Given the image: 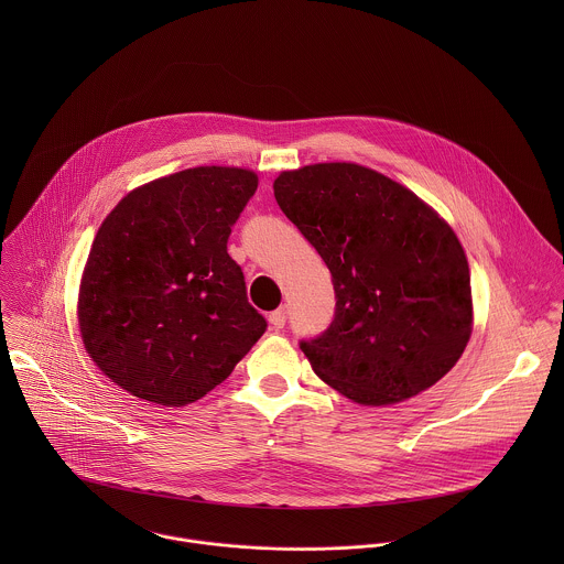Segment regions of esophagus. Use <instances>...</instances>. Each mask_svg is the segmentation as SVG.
Returning a JSON list of instances; mask_svg holds the SVG:
<instances>
[{"label": "esophagus", "instance_id": "1", "mask_svg": "<svg viewBox=\"0 0 564 564\" xmlns=\"http://www.w3.org/2000/svg\"><path fill=\"white\" fill-rule=\"evenodd\" d=\"M286 317H289V313H286V308L282 306V308H278V311H273V313L269 315V322H271V325H273L275 329H280V327L286 325Z\"/></svg>", "mask_w": 564, "mask_h": 564}]
</instances>
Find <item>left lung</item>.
I'll return each mask as SVG.
<instances>
[{
  "mask_svg": "<svg viewBox=\"0 0 564 564\" xmlns=\"http://www.w3.org/2000/svg\"><path fill=\"white\" fill-rule=\"evenodd\" d=\"M275 202L332 273L334 319L300 347L340 395L402 402L436 384L471 336V275L454 230L412 191L351 162L273 182Z\"/></svg>",
  "mask_w": 564,
  "mask_h": 564,
  "instance_id": "1",
  "label": "left lung"
}]
</instances>
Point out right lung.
I'll return each mask as SVG.
<instances>
[{
	"mask_svg": "<svg viewBox=\"0 0 564 564\" xmlns=\"http://www.w3.org/2000/svg\"><path fill=\"white\" fill-rule=\"evenodd\" d=\"M256 188L247 169H186L132 191L97 230L82 275V340L134 398L195 402L264 334L228 253Z\"/></svg>",
	"mask_w": 564,
	"mask_h": 564,
	"instance_id": "obj_1",
	"label": "right lung"
}]
</instances>
